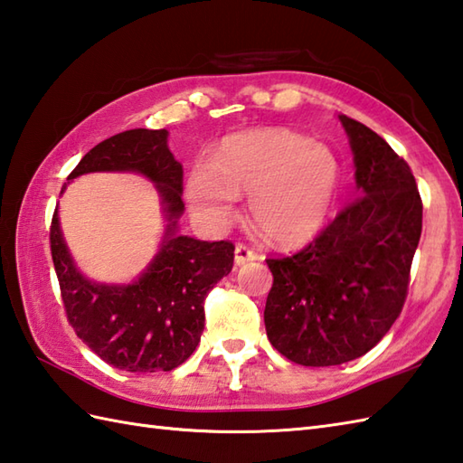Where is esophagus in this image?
Masks as SVG:
<instances>
[{
  "label": "esophagus",
  "mask_w": 463,
  "mask_h": 463,
  "mask_svg": "<svg viewBox=\"0 0 463 463\" xmlns=\"http://www.w3.org/2000/svg\"><path fill=\"white\" fill-rule=\"evenodd\" d=\"M257 259H259L257 252H252L250 249L244 247V244H237V249H234V264H237V267H242V264L252 262Z\"/></svg>",
  "instance_id": "34e87169"
}]
</instances>
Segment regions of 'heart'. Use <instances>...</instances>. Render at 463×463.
Listing matches in <instances>:
<instances>
[{
	"label": "heart",
	"instance_id": "1",
	"mask_svg": "<svg viewBox=\"0 0 463 463\" xmlns=\"http://www.w3.org/2000/svg\"><path fill=\"white\" fill-rule=\"evenodd\" d=\"M340 181L328 145L287 129H254L229 135L214 161L193 165L186 201L201 222L222 226L247 193L254 224L279 247H300L324 229Z\"/></svg>",
	"mask_w": 463,
	"mask_h": 463
}]
</instances>
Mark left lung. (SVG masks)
I'll use <instances>...</instances> for the list:
<instances>
[{"instance_id":"left-lung-1","label":"left lung","mask_w":463,"mask_h":463,"mask_svg":"<svg viewBox=\"0 0 463 463\" xmlns=\"http://www.w3.org/2000/svg\"><path fill=\"white\" fill-rule=\"evenodd\" d=\"M354 155L358 199L307 249L269 259L270 344L302 366L356 360L404 307L421 234V201L404 159L366 125L338 115Z\"/></svg>"}]
</instances>
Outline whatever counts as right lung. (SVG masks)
I'll return each instance as SVG.
<instances>
[{
    "label": "right lung",
    "mask_w": 463,
    "mask_h": 463,
    "mask_svg": "<svg viewBox=\"0 0 463 463\" xmlns=\"http://www.w3.org/2000/svg\"><path fill=\"white\" fill-rule=\"evenodd\" d=\"M90 173H135L161 199L165 232L153 260L131 282H99L77 267L59 222L52 221V257L67 318L97 356L127 372H169L199 346L204 298L232 270L231 242L196 241L179 232L183 166L169 151V131L133 129L87 153L67 183ZM67 189L63 184L61 194Z\"/></svg>",
    "instance_id": "right-lung-1"
}]
</instances>
